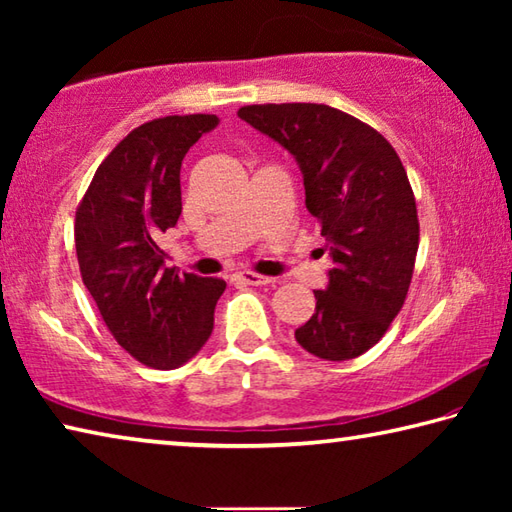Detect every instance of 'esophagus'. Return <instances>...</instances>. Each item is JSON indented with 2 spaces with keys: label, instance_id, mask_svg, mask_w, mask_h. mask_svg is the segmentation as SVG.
<instances>
[{
  "label": "esophagus",
  "instance_id": "esophagus-1",
  "mask_svg": "<svg viewBox=\"0 0 512 512\" xmlns=\"http://www.w3.org/2000/svg\"><path fill=\"white\" fill-rule=\"evenodd\" d=\"M235 280H239L241 284H250V287H264V284L275 282L273 277L259 275V273H253V271H239V273H235Z\"/></svg>",
  "mask_w": 512,
  "mask_h": 512
}]
</instances>
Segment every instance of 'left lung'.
Wrapping results in <instances>:
<instances>
[{
    "label": "left lung",
    "instance_id": "left-lung-1",
    "mask_svg": "<svg viewBox=\"0 0 512 512\" xmlns=\"http://www.w3.org/2000/svg\"><path fill=\"white\" fill-rule=\"evenodd\" d=\"M239 117L298 160L332 257L296 341L325 361L359 357L400 314L418 255V207L400 155L375 128L323 103H259Z\"/></svg>",
    "mask_w": 512,
    "mask_h": 512
}]
</instances>
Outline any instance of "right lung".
<instances>
[{
  "mask_svg": "<svg viewBox=\"0 0 512 512\" xmlns=\"http://www.w3.org/2000/svg\"><path fill=\"white\" fill-rule=\"evenodd\" d=\"M216 115H171L137 126L99 164L76 207L74 241L85 289L108 332L155 370L183 366L210 339L219 277L178 275L158 239L183 212L180 164Z\"/></svg>",
  "mask_w": 512,
  "mask_h": 512,
  "instance_id": "1",
  "label": "right lung"
}]
</instances>
